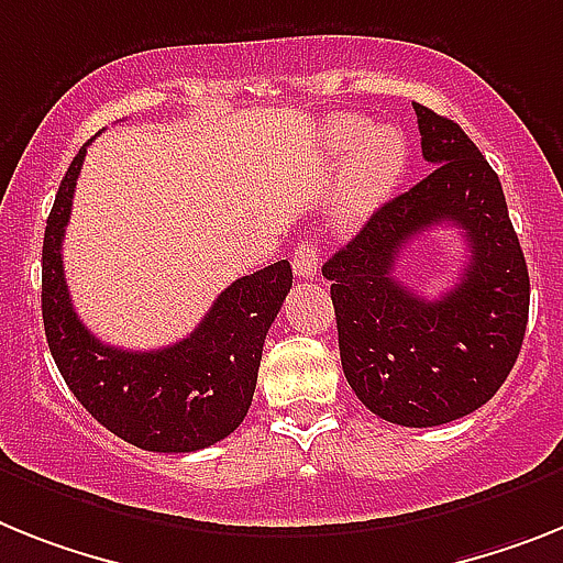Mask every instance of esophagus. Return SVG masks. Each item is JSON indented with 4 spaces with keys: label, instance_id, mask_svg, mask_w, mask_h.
Instances as JSON below:
<instances>
[{
    "label": "esophagus",
    "instance_id": "esophagus-1",
    "mask_svg": "<svg viewBox=\"0 0 563 563\" xmlns=\"http://www.w3.org/2000/svg\"><path fill=\"white\" fill-rule=\"evenodd\" d=\"M291 268H295L297 277H303V280H314L320 272V249L314 243H300L291 254Z\"/></svg>",
    "mask_w": 563,
    "mask_h": 563
}]
</instances>
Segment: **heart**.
<instances>
[{"label": "heart", "mask_w": 563, "mask_h": 563, "mask_svg": "<svg viewBox=\"0 0 563 563\" xmlns=\"http://www.w3.org/2000/svg\"><path fill=\"white\" fill-rule=\"evenodd\" d=\"M325 145L332 154H352L340 183V211L346 217L369 214L389 197L406 172L409 145L391 125H372L363 117L343 113L325 129Z\"/></svg>", "instance_id": "obj_1"}]
</instances>
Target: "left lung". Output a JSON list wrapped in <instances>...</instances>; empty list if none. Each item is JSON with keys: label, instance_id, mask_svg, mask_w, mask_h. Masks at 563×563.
<instances>
[{"label": "left lung", "instance_id": "8db88e82", "mask_svg": "<svg viewBox=\"0 0 563 563\" xmlns=\"http://www.w3.org/2000/svg\"><path fill=\"white\" fill-rule=\"evenodd\" d=\"M415 113L432 174L384 202L323 277L354 395L377 418L420 429L475 412L507 380L530 318V274L493 165L457 122L418 102ZM434 224L461 228L471 260L455 290L427 301L390 272Z\"/></svg>", "mask_w": 563, "mask_h": 563}]
</instances>
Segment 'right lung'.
Masks as SVG:
<instances>
[{
	"mask_svg": "<svg viewBox=\"0 0 563 563\" xmlns=\"http://www.w3.org/2000/svg\"><path fill=\"white\" fill-rule=\"evenodd\" d=\"M85 148L68 165L42 243V323L74 398L117 438L148 452H197L243 423L263 343L291 289L289 260L234 280L188 338L157 352L106 346L77 318L63 238Z\"/></svg>",
	"mask_w": 563,
	"mask_h": 563,
	"instance_id": "add662e5",
	"label": "right lung"
}]
</instances>
